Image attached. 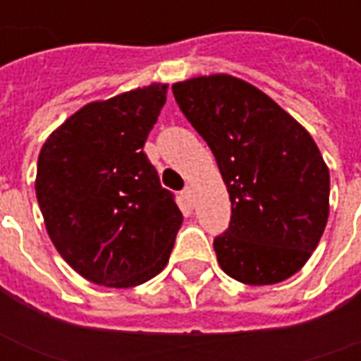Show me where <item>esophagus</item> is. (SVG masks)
<instances>
[{
	"instance_id": "esophagus-1",
	"label": "esophagus",
	"mask_w": 361,
	"mask_h": 361,
	"mask_svg": "<svg viewBox=\"0 0 361 361\" xmlns=\"http://www.w3.org/2000/svg\"><path fill=\"white\" fill-rule=\"evenodd\" d=\"M181 195H183V199H185V201H188V203H191V201H193V189L189 188H185L183 189V191H181Z\"/></svg>"
}]
</instances>
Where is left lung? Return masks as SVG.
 I'll use <instances>...</instances> for the list:
<instances>
[{
  "label": "left lung",
  "mask_w": 361,
  "mask_h": 361,
  "mask_svg": "<svg viewBox=\"0 0 361 361\" xmlns=\"http://www.w3.org/2000/svg\"><path fill=\"white\" fill-rule=\"evenodd\" d=\"M172 92L230 193V224L212 243L222 271L251 286L290 279L329 219L331 180L315 141L265 92L230 75L176 82Z\"/></svg>",
  "instance_id": "obj_1"
}]
</instances>
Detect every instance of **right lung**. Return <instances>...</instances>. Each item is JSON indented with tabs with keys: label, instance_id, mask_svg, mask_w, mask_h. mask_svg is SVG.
I'll return each mask as SVG.
<instances>
[{
	"label": "right lung",
	"instance_id": "obj_1",
	"mask_svg": "<svg viewBox=\"0 0 361 361\" xmlns=\"http://www.w3.org/2000/svg\"><path fill=\"white\" fill-rule=\"evenodd\" d=\"M154 82L87 104L44 142L36 199L50 240L94 284L139 286L170 259L181 211L142 152L166 102Z\"/></svg>",
	"mask_w": 361,
	"mask_h": 361
}]
</instances>
